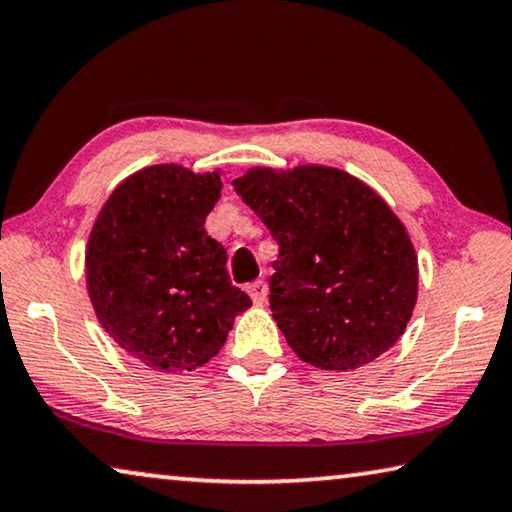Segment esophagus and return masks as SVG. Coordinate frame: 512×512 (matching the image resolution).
Returning <instances> with one entry per match:
<instances>
[{
    "label": "esophagus",
    "mask_w": 512,
    "mask_h": 512,
    "mask_svg": "<svg viewBox=\"0 0 512 512\" xmlns=\"http://www.w3.org/2000/svg\"><path fill=\"white\" fill-rule=\"evenodd\" d=\"M248 293H250V298H253L255 305H264L266 298H268V284L264 280H257V282L250 284Z\"/></svg>",
    "instance_id": "esophagus-1"
}]
</instances>
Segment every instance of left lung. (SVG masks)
Masks as SVG:
<instances>
[{"instance_id": "1", "label": "left lung", "mask_w": 512, "mask_h": 512, "mask_svg": "<svg viewBox=\"0 0 512 512\" xmlns=\"http://www.w3.org/2000/svg\"><path fill=\"white\" fill-rule=\"evenodd\" d=\"M232 185L280 244L268 298L291 350L339 372L391 350L418 300V255L384 198L323 164L253 167Z\"/></svg>"}]
</instances>
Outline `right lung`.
I'll use <instances>...</instances> for the list:
<instances>
[{
	"label": "right lung",
	"mask_w": 512,
	"mask_h": 512,
	"mask_svg": "<svg viewBox=\"0 0 512 512\" xmlns=\"http://www.w3.org/2000/svg\"><path fill=\"white\" fill-rule=\"evenodd\" d=\"M221 187L219 169L153 164L121 180L92 225L85 282L94 314L119 348L158 372L203 366L253 305L205 232Z\"/></svg>",
	"instance_id": "right-lung-1"
}]
</instances>
